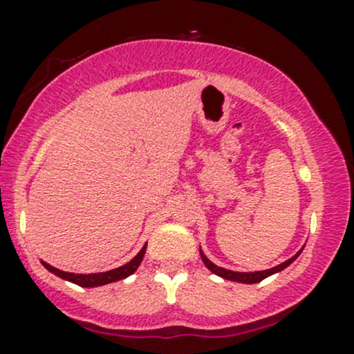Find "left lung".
<instances>
[{
    "label": "left lung",
    "instance_id": "obj_1",
    "mask_svg": "<svg viewBox=\"0 0 354 354\" xmlns=\"http://www.w3.org/2000/svg\"><path fill=\"white\" fill-rule=\"evenodd\" d=\"M304 247H305V245H304ZM304 247H301V249H300L299 252H297L295 255H293V257L288 259V261L279 263V266L272 267V269L257 270V272H234V270H227V269H224V267H218L214 262H211L209 259H207L206 255H204V252L201 250V247H199V254H201V259H203L204 266H206L207 269H209V270L212 272V274L223 277V279H225V280H231V282H239V283H259V282H262L263 279H267V277H270V275L277 274V272H282L283 269H287V267L290 266V263H292L293 261H295V259L299 257V255L301 254V250H304Z\"/></svg>",
    "mask_w": 354,
    "mask_h": 354
}]
</instances>
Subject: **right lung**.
Segmentation results:
<instances>
[{
    "label": "right lung",
    "instance_id": "right-lung-1",
    "mask_svg": "<svg viewBox=\"0 0 354 354\" xmlns=\"http://www.w3.org/2000/svg\"><path fill=\"white\" fill-rule=\"evenodd\" d=\"M145 252H147V244H145L142 247V250H140V252L136 254L130 262H127L125 266L117 267V269H113V270L99 272V274H74V272H64V270L55 269V267L49 266L48 262H41V263L49 272H53L54 275L61 277V279L67 280V282L79 285V287L91 288V287H100V285H107L112 282H118V280L130 277L140 267V263H142V261H143Z\"/></svg>",
    "mask_w": 354,
    "mask_h": 354
}]
</instances>
